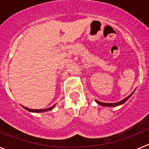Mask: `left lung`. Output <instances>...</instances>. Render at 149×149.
I'll return each mask as SVG.
<instances>
[{"label": "left lung", "mask_w": 149, "mask_h": 149, "mask_svg": "<svg viewBox=\"0 0 149 149\" xmlns=\"http://www.w3.org/2000/svg\"><path fill=\"white\" fill-rule=\"evenodd\" d=\"M134 91H135V90H134ZM134 92H133L132 93H131V95H130L127 96V98H125V99L122 100V101H119V102H116V103H103V102L98 101H97V100H95V102L97 104H99V105H101V106H103V107H117V106H119V105L123 104L125 103V101H127V100L129 99V98H131V96L132 95L133 93H134Z\"/></svg>", "instance_id": "8db88e82"}]
</instances>
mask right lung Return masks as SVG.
I'll return each mask as SVG.
<instances>
[{"label":"right lung","instance_id":"right-lung-1","mask_svg":"<svg viewBox=\"0 0 149 149\" xmlns=\"http://www.w3.org/2000/svg\"><path fill=\"white\" fill-rule=\"evenodd\" d=\"M55 105H53V106L50 107H48V108H45V109H39V110H34V109H30V108H27V107H25L22 106V107H23V108H24L25 110H27V111L30 112V113H44V112H47V111H49V110H53L54 108L55 107Z\"/></svg>","mask_w":149,"mask_h":149}]
</instances>
